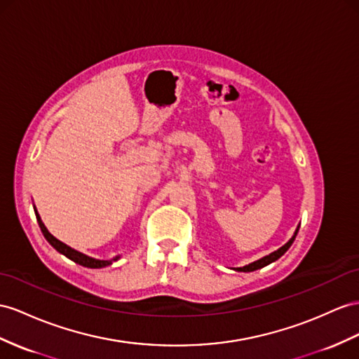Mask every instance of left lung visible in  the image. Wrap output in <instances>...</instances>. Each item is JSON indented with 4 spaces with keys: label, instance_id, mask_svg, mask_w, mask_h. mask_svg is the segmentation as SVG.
I'll list each match as a JSON object with an SVG mask.
<instances>
[{
    "label": "left lung",
    "instance_id": "8db88e82",
    "mask_svg": "<svg viewBox=\"0 0 359 359\" xmlns=\"http://www.w3.org/2000/svg\"><path fill=\"white\" fill-rule=\"evenodd\" d=\"M299 227H300V226H297L296 232H294V235L291 236V240H290L287 244H285V245H282L280 249H278V250L270 253V255H267V256H264V258H261V259H258V261H255V262H252V264H249V265H244V267H238V269H233V270H235V271L249 273V271L259 270V269L265 267V265H269V264H271V262H274V261H278V259L280 258V256L290 249L291 244L294 243V240H296V235H297V232H299Z\"/></svg>",
    "mask_w": 359,
    "mask_h": 359
}]
</instances>
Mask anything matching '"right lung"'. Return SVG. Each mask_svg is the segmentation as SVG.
Instances as JSON below:
<instances>
[{
	"label": "right lung",
	"mask_w": 359,
	"mask_h": 359,
	"mask_svg": "<svg viewBox=\"0 0 359 359\" xmlns=\"http://www.w3.org/2000/svg\"><path fill=\"white\" fill-rule=\"evenodd\" d=\"M34 212H36V218H38V223H39L41 231H42V233H43V236H45V240H47L59 253L65 255L67 258H69L71 261H74V262H77V264H80V265H83V267H88V269H103V267H107V265H110L114 261H116V259L119 258V256H116V258L110 259V261H101V259H94V258H90V256H86V255L80 253V252H77V250H74V249H71L69 245H67L65 243L59 241L57 238H54V236L48 232V229L45 227V224L42 223V219H41V217H39V214H38V210H34Z\"/></svg>",
	"instance_id": "add662e5"
}]
</instances>
